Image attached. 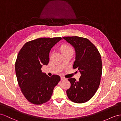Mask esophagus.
<instances>
[{
    "mask_svg": "<svg viewBox=\"0 0 121 121\" xmlns=\"http://www.w3.org/2000/svg\"><path fill=\"white\" fill-rule=\"evenodd\" d=\"M61 80H67V79L65 78V77H61Z\"/></svg>",
    "mask_w": 121,
    "mask_h": 121,
    "instance_id": "obj_1",
    "label": "esophagus"
}]
</instances>
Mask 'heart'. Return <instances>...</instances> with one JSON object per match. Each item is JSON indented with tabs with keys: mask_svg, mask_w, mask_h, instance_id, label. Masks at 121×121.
I'll return each instance as SVG.
<instances>
[{
	"mask_svg": "<svg viewBox=\"0 0 121 121\" xmlns=\"http://www.w3.org/2000/svg\"><path fill=\"white\" fill-rule=\"evenodd\" d=\"M70 49H72V48H71L69 45H64L61 48V51L62 52L67 51L70 50Z\"/></svg>",
	"mask_w": 121,
	"mask_h": 121,
	"instance_id": "b5f03b06",
	"label": "heart"
}]
</instances>
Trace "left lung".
<instances>
[{
    "instance_id": "1",
    "label": "left lung",
    "mask_w": 121,
    "mask_h": 121,
    "mask_svg": "<svg viewBox=\"0 0 121 121\" xmlns=\"http://www.w3.org/2000/svg\"><path fill=\"white\" fill-rule=\"evenodd\" d=\"M76 51L73 69L81 73L79 81L69 78L70 87L66 91L67 97L76 103H83L92 98L101 82L102 63L101 55L95 45L85 38L78 36L63 37Z\"/></svg>"
}]
</instances>
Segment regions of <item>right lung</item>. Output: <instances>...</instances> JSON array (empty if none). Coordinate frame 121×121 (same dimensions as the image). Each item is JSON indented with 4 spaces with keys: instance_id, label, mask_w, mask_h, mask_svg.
Instances as JSON below:
<instances>
[{
    "instance_id": "obj_1",
    "label": "right lung",
    "mask_w": 121,
    "mask_h": 121,
    "mask_svg": "<svg viewBox=\"0 0 121 121\" xmlns=\"http://www.w3.org/2000/svg\"><path fill=\"white\" fill-rule=\"evenodd\" d=\"M62 39L61 37L40 38L25 43L15 62V72L21 91L31 103L41 105L51 98L60 77H49L42 72L43 65H48L51 48Z\"/></svg>"
}]
</instances>
